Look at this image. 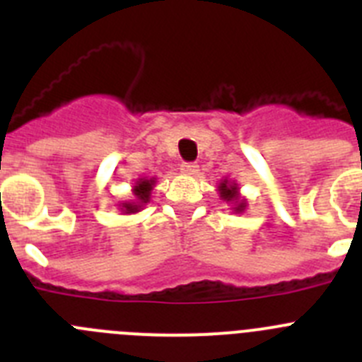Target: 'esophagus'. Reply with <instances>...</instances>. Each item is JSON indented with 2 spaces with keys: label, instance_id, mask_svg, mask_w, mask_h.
Returning a JSON list of instances; mask_svg holds the SVG:
<instances>
[{
  "label": "esophagus",
  "instance_id": "esophagus-1",
  "mask_svg": "<svg viewBox=\"0 0 362 362\" xmlns=\"http://www.w3.org/2000/svg\"><path fill=\"white\" fill-rule=\"evenodd\" d=\"M181 172L187 175H196L197 172H199V166H197L196 163H183V165H181Z\"/></svg>",
  "mask_w": 362,
  "mask_h": 362
}]
</instances>
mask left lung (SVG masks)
<instances>
[{
    "mask_svg": "<svg viewBox=\"0 0 362 362\" xmlns=\"http://www.w3.org/2000/svg\"><path fill=\"white\" fill-rule=\"evenodd\" d=\"M217 190H219L221 199L233 204V210H235V212H243V210L246 209V201L241 199V196H239L238 183L228 181V179H223L219 183V187H217Z\"/></svg>",
    "mask_w": 362,
    "mask_h": 362,
    "instance_id": "1",
    "label": "left lung"
}]
</instances>
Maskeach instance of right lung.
I'll use <instances>...</instances> for the list:
<instances>
[{
    "mask_svg": "<svg viewBox=\"0 0 362 362\" xmlns=\"http://www.w3.org/2000/svg\"><path fill=\"white\" fill-rule=\"evenodd\" d=\"M153 185H156V179H137L136 181V187L132 188L134 192V197H136V201H127V203H121L119 206H123L121 209V212L124 214H136L139 212V210L143 209V204H146L150 201V194H152V188Z\"/></svg>",
    "mask_w": 362,
    "mask_h": 362,
    "instance_id": "add662e5",
    "label": "right lung"
}]
</instances>
